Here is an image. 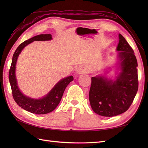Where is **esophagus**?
I'll list each match as a JSON object with an SVG mask.
<instances>
[{"label":"esophagus","instance_id":"obj_1","mask_svg":"<svg viewBox=\"0 0 148 148\" xmlns=\"http://www.w3.org/2000/svg\"><path fill=\"white\" fill-rule=\"evenodd\" d=\"M87 71V67L86 65H81L78 67L76 69V72L77 74H83L85 73Z\"/></svg>","mask_w":148,"mask_h":148}]
</instances>
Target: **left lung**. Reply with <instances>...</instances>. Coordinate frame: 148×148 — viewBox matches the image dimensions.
Masks as SVG:
<instances>
[{
    "label": "left lung",
    "mask_w": 148,
    "mask_h": 148,
    "mask_svg": "<svg viewBox=\"0 0 148 148\" xmlns=\"http://www.w3.org/2000/svg\"><path fill=\"white\" fill-rule=\"evenodd\" d=\"M118 62L114 79L105 75L92 77L89 100L97 114L112 117L127 111L138 90L137 61L132 48L121 34L116 48Z\"/></svg>",
    "instance_id": "1"
}]
</instances>
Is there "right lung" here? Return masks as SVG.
Segmentation results:
<instances>
[{"mask_svg": "<svg viewBox=\"0 0 148 148\" xmlns=\"http://www.w3.org/2000/svg\"><path fill=\"white\" fill-rule=\"evenodd\" d=\"M51 34H40L34 36L22 42L16 49L12 59V63L9 72V80L10 82L12 94L17 104L26 111L36 114H45L52 112L59 104L68 84L73 81L72 76L63 78L56 83L48 94L40 99H33L25 95L19 89L16 76V62L22 50L34 40L45 41L51 40Z\"/></svg>", "mask_w": 148, "mask_h": 148, "instance_id": "add662e5", "label": "right lung"}]
</instances>
